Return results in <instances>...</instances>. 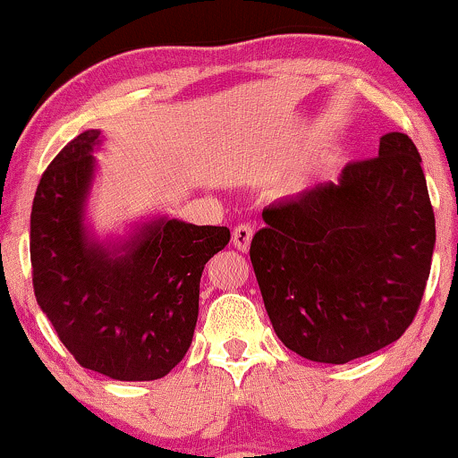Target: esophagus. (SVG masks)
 <instances>
[{"instance_id": "34e87169", "label": "esophagus", "mask_w": 458, "mask_h": 458, "mask_svg": "<svg viewBox=\"0 0 458 458\" xmlns=\"http://www.w3.org/2000/svg\"><path fill=\"white\" fill-rule=\"evenodd\" d=\"M251 236H254V228H251L250 224L236 225V228L233 230V243H234L236 250H241V251L250 250Z\"/></svg>"}]
</instances>
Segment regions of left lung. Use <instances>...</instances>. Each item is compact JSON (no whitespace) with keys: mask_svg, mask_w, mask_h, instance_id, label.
I'll list each match as a JSON object with an SVG mask.
<instances>
[{"mask_svg":"<svg viewBox=\"0 0 458 458\" xmlns=\"http://www.w3.org/2000/svg\"><path fill=\"white\" fill-rule=\"evenodd\" d=\"M251 239L267 314L291 351L346 364L396 343L422 303L435 247L422 159L386 133L379 157L346 163L338 182L280 199Z\"/></svg>","mask_w":458,"mask_h":458,"instance_id":"left-lung-1","label":"left lung"}]
</instances>
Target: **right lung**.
<instances>
[{
	"instance_id": "right-lung-1",
	"label": "right lung",
	"mask_w": 458,
	"mask_h": 458,
	"mask_svg": "<svg viewBox=\"0 0 458 458\" xmlns=\"http://www.w3.org/2000/svg\"><path fill=\"white\" fill-rule=\"evenodd\" d=\"M101 131H83L40 176L31 204L36 301L79 366L118 381H155L187 353L204 265L230 241L225 225L159 219L124 254L92 243L83 202Z\"/></svg>"
}]
</instances>
